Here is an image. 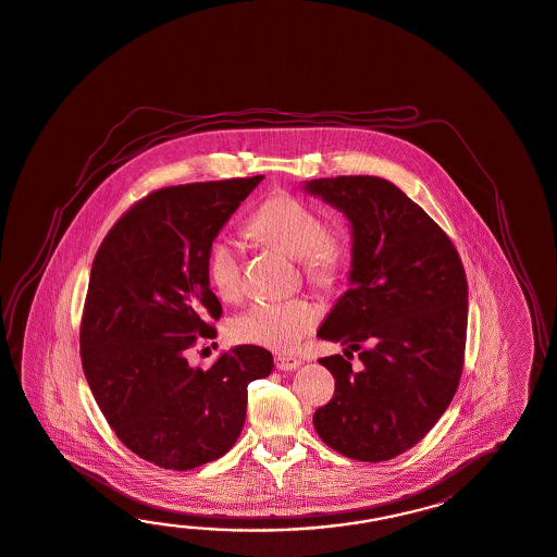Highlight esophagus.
I'll list each match as a JSON object with an SVG mask.
<instances>
[{
	"label": "esophagus",
	"mask_w": 557,
	"mask_h": 557,
	"mask_svg": "<svg viewBox=\"0 0 557 557\" xmlns=\"http://www.w3.org/2000/svg\"><path fill=\"white\" fill-rule=\"evenodd\" d=\"M274 364H276L278 371H295L297 367H300V359L290 357V355H276Z\"/></svg>",
	"instance_id": "34e87169"
}]
</instances>
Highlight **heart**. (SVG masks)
Listing matches in <instances>:
<instances>
[{
	"label": "heart",
	"instance_id": "1",
	"mask_svg": "<svg viewBox=\"0 0 557 557\" xmlns=\"http://www.w3.org/2000/svg\"><path fill=\"white\" fill-rule=\"evenodd\" d=\"M250 231L297 257L305 276L319 286H333L347 271L350 240L338 226H324L323 216L295 195L271 196L250 219ZM240 246L231 238L214 240L207 257L212 290L224 302L240 297ZM319 323V309L309 298H286L257 302L234 317L231 338L246 345L288 350Z\"/></svg>",
	"mask_w": 557,
	"mask_h": 557
}]
</instances>
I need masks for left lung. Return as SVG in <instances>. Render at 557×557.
Wrapping results in <instances>:
<instances>
[{"label": "left lung", "instance_id": "left-lung-1", "mask_svg": "<svg viewBox=\"0 0 557 557\" xmlns=\"http://www.w3.org/2000/svg\"><path fill=\"white\" fill-rule=\"evenodd\" d=\"M350 222V288L317 336L360 350L319 362L335 395L314 411L335 451L379 463L411 449L449 407L463 371L467 278L449 236L393 182L336 176L305 182Z\"/></svg>", "mask_w": 557, "mask_h": 557}]
</instances>
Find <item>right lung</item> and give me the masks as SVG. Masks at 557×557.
<instances>
[{"mask_svg": "<svg viewBox=\"0 0 557 557\" xmlns=\"http://www.w3.org/2000/svg\"><path fill=\"white\" fill-rule=\"evenodd\" d=\"M262 178L160 188L96 252L79 326L84 375L117 440L154 466L186 471L222 457L245 425L248 383L271 375V352L255 345L207 371L186 359L200 336L214 338L210 321L222 314L208 250Z\"/></svg>", "mask_w": 557, "mask_h": 557, "instance_id": "obj_1", "label": "right lung"}]
</instances>
